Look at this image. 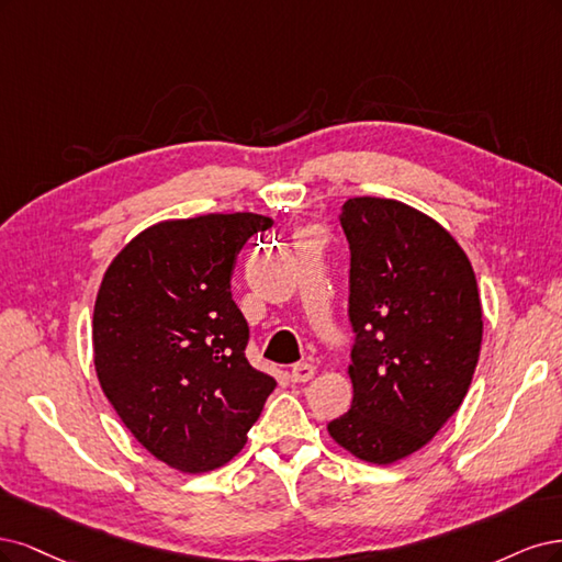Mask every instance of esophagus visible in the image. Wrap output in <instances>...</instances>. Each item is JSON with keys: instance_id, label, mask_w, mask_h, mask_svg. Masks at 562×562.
Instances as JSON below:
<instances>
[{"instance_id": "esophagus-1", "label": "esophagus", "mask_w": 562, "mask_h": 562, "mask_svg": "<svg viewBox=\"0 0 562 562\" xmlns=\"http://www.w3.org/2000/svg\"><path fill=\"white\" fill-rule=\"evenodd\" d=\"M289 375H292L294 383H307V380H313L315 375V367L307 364V361H299V364L292 367V373Z\"/></svg>"}]
</instances>
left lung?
Here are the masks:
<instances>
[{"instance_id": "obj_1", "label": "left lung", "mask_w": 562, "mask_h": 562, "mask_svg": "<svg viewBox=\"0 0 562 562\" xmlns=\"http://www.w3.org/2000/svg\"><path fill=\"white\" fill-rule=\"evenodd\" d=\"M352 408L329 423L355 458L390 464L423 448L472 385L483 315L472 263L437 222L390 198H350Z\"/></svg>"}]
</instances>
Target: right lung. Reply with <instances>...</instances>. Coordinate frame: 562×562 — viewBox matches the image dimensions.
<instances>
[{"label":"right lung","instance_id":"1","mask_svg":"<svg viewBox=\"0 0 562 562\" xmlns=\"http://www.w3.org/2000/svg\"><path fill=\"white\" fill-rule=\"evenodd\" d=\"M273 226L251 212L142 231L106 268L93 313L102 392L154 458L203 474L240 452L276 380L247 361L231 294L240 249Z\"/></svg>","mask_w":562,"mask_h":562}]
</instances>
